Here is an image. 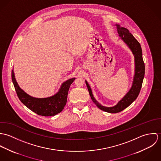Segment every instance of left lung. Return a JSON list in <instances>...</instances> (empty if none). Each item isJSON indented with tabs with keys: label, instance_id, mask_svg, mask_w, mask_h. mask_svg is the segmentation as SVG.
Returning a JSON list of instances; mask_svg holds the SVG:
<instances>
[{
	"label": "left lung",
	"instance_id": "8db88e82",
	"mask_svg": "<svg viewBox=\"0 0 161 161\" xmlns=\"http://www.w3.org/2000/svg\"><path fill=\"white\" fill-rule=\"evenodd\" d=\"M116 26L119 36L121 38V40L131 50L135 57V75L133 78V84L130 90L121 100H120L118 102V103L115 106L112 107H107L102 106L95 100V98L93 96L91 88L90 87L88 82L86 80L88 91L93 103L100 110L111 114H115L121 112L122 110L127 108L129 105H130L136 99L142 87V84L145 73V66L142 59V49L139 43L127 28L121 27L117 24H116Z\"/></svg>",
	"mask_w": 161,
	"mask_h": 161
}]
</instances>
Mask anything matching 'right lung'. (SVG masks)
Here are the masks:
<instances>
[{
    "label": "right lung",
    "mask_w": 161,
    "mask_h": 161,
    "mask_svg": "<svg viewBox=\"0 0 161 161\" xmlns=\"http://www.w3.org/2000/svg\"><path fill=\"white\" fill-rule=\"evenodd\" d=\"M75 78H72L63 82L59 91L47 98L33 97L19 87L15 78L14 69L12 70V80L20 100L30 110L36 114L45 116L57 115L63 109L67 102L69 87Z\"/></svg>",
    "instance_id": "obj_1"
}]
</instances>
